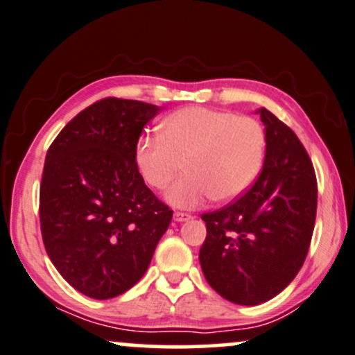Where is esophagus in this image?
<instances>
[{
	"mask_svg": "<svg viewBox=\"0 0 355 355\" xmlns=\"http://www.w3.org/2000/svg\"><path fill=\"white\" fill-rule=\"evenodd\" d=\"M191 214H188V212H182V211H175L173 212V219L177 222H185V220H190L191 219Z\"/></svg>",
	"mask_w": 355,
	"mask_h": 355,
	"instance_id": "1",
	"label": "esophagus"
}]
</instances>
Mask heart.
<instances>
[{
	"label": "heart",
	"instance_id": "heart-1",
	"mask_svg": "<svg viewBox=\"0 0 355 355\" xmlns=\"http://www.w3.org/2000/svg\"><path fill=\"white\" fill-rule=\"evenodd\" d=\"M266 131L257 118L206 107H187L160 125L159 136L143 138L136 160L146 183L167 191L178 207H198L207 200L229 202L245 195L261 172Z\"/></svg>",
	"mask_w": 355,
	"mask_h": 355
}]
</instances>
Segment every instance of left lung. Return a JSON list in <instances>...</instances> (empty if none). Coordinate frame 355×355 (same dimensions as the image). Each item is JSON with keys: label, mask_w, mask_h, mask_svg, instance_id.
<instances>
[{"label": "left lung", "mask_w": 355, "mask_h": 355, "mask_svg": "<svg viewBox=\"0 0 355 355\" xmlns=\"http://www.w3.org/2000/svg\"><path fill=\"white\" fill-rule=\"evenodd\" d=\"M266 157L252 188L205 212L200 263L220 297L239 305L263 304L291 284L304 266L316 219L318 185L304 144L266 108Z\"/></svg>", "instance_id": "8db88e82"}]
</instances>
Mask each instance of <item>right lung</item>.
<instances>
[{
  "instance_id": "obj_1",
  "label": "right lung",
  "mask_w": 355,
  "mask_h": 355,
  "mask_svg": "<svg viewBox=\"0 0 355 355\" xmlns=\"http://www.w3.org/2000/svg\"><path fill=\"white\" fill-rule=\"evenodd\" d=\"M160 112L107 97L78 113L46 150L40 230L46 254L81 294L107 300L144 276L173 211L146 187L141 131Z\"/></svg>"
}]
</instances>
